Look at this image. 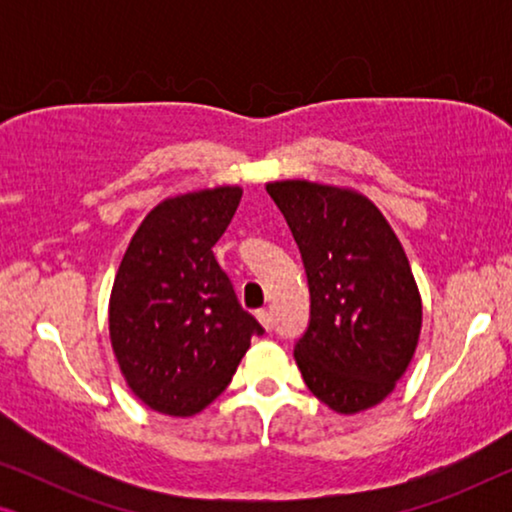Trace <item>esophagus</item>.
I'll use <instances>...</instances> for the list:
<instances>
[{
    "label": "esophagus",
    "instance_id": "obj_1",
    "mask_svg": "<svg viewBox=\"0 0 512 512\" xmlns=\"http://www.w3.org/2000/svg\"><path fill=\"white\" fill-rule=\"evenodd\" d=\"M256 317H258V321H261V324H263L265 331H270V328H272V314H270L268 310H258Z\"/></svg>",
    "mask_w": 512,
    "mask_h": 512
}]
</instances>
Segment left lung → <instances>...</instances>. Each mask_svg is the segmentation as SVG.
<instances>
[{"mask_svg": "<svg viewBox=\"0 0 512 512\" xmlns=\"http://www.w3.org/2000/svg\"><path fill=\"white\" fill-rule=\"evenodd\" d=\"M310 286V321L293 347L303 380L335 412L384 401L415 354L422 300L408 256L373 202L345 188L275 181Z\"/></svg>", "mask_w": 512, "mask_h": 512, "instance_id": "1", "label": "left lung"}]
</instances>
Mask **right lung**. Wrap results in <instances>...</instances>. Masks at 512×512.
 Listing matches in <instances>:
<instances>
[{
	"label": "right lung",
	"instance_id": "add662e5",
	"mask_svg": "<svg viewBox=\"0 0 512 512\" xmlns=\"http://www.w3.org/2000/svg\"><path fill=\"white\" fill-rule=\"evenodd\" d=\"M240 198L242 188L223 186L160 202L116 272L111 347L130 389L163 415L205 410L265 333L212 251Z\"/></svg>",
	"mask_w": 512,
	"mask_h": 512
}]
</instances>
